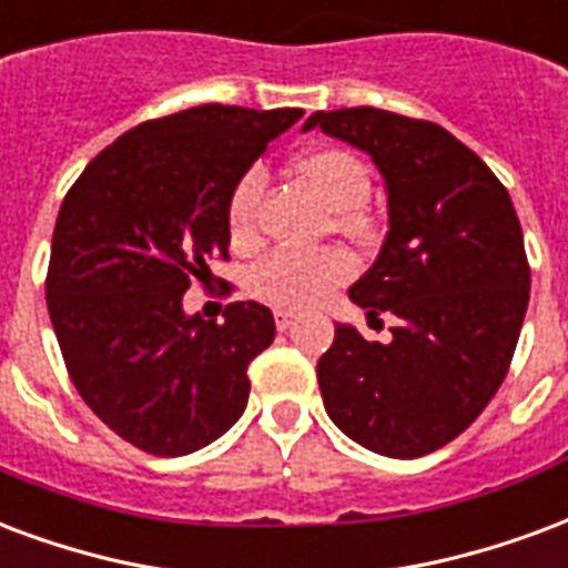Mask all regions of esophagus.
<instances>
[{
	"label": "esophagus",
	"mask_w": 568,
	"mask_h": 568,
	"mask_svg": "<svg viewBox=\"0 0 568 568\" xmlns=\"http://www.w3.org/2000/svg\"><path fill=\"white\" fill-rule=\"evenodd\" d=\"M297 316H301L297 310H285V306H276V310H273V322H276V327H280V331L292 327V322H295Z\"/></svg>",
	"instance_id": "34e87169"
}]
</instances>
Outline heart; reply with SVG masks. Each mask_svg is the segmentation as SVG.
Here are the masks:
<instances>
[{
  "mask_svg": "<svg viewBox=\"0 0 568 568\" xmlns=\"http://www.w3.org/2000/svg\"><path fill=\"white\" fill-rule=\"evenodd\" d=\"M295 174L334 216V225L346 234H361L367 220L361 204L369 195V171L358 155L339 146H318L295 162ZM264 195V174L258 168L246 171L229 195V234L234 246H252L258 241V207ZM352 276V262L346 252L322 250L273 252L252 273V292L280 306H310L346 283Z\"/></svg>",
  "mask_w": 568,
  "mask_h": 568,
  "instance_id": "b5f03b06",
  "label": "heart"
}]
</instances>
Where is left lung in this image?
I'll return each instance as SVG.
<instances>
[{
	"mask_svg": "<svg viewBox=\"0 0 568 568\" xmlns=\"http://www.w3.org/2000/svg\"><path fill=\"white\" fill-rule=\"evenodd\" d=\"M358 146L388 192V234L348 297L397 316L390 343L334 327L318 358L331 422L385 457H422L476 422L503 385L530 304L518 213L443 125L379 108L316 111L304 129Z\"/></svg>",
	"mask_w": 568,
	"mask_h": 568,
	"instance_id": "8db88e82",
	"label": "left lung"
}]
</instances>
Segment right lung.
Instances as JSON below:
<instances>
[{
	"instance_id": "1",
	"label": "right lung",
	"mask_w": 568,
	"mask_h": 568,
	"mask_svg": "<svg viewBox=\"0 0 568 568\" xmlns=\"http://www.w3.org/2000/svg\"><path fill=\"white\" fill-rule=\"evenodd\" d=\"M301 108L201 104L146 120L83 168L62 201L48 313L74 388L113 434L180 457L220 439L250 400L252 358L273 343L267 306L186 316L192 280L229 258V195ZM222 283V280H220Z\"/></svg>"
}]
</instances>
